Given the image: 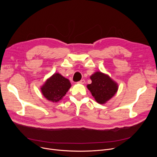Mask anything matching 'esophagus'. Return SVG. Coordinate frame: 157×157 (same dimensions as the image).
Wrapping results in <instances>:
<instances>
[{
	"label": "esophagus",
	"mask_w": 157,
	"mask_h": 157,
	"mask_svg": "<svg viewBox=\"0 0 157 157\" xmlns=\"http://www.w3.org/2000/svg\"><path fill=\"white\" fill-rule=\"evenodd\" d=\"M85 82V79H81V80H80V81L78 82V83H79V84H84Z\"/></svg>",
	"instance_id": "obj_1"
}]
</instances>
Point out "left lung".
Wrapping results in <instances>:
<instances>
[{"mask_svg":"<svg viewBox=\"0 0 157 157\" xmlns=\"http://www.w3.org/2000/svg\"><path fill=\"white\" fill-rule=\"evenodd\" d=\"M90 79L92 83L86 86L98 104H104L117 94L118 83L108 74L97 71L90 76Z\"/></svg>","mask_w":157,"mask_h":157,"instance_id":"8db88e82","label":"left lung"}]
</instances>
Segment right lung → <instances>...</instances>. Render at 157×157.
I'll return each mask as SVG.
<instances>
[{
	"label": "right lung",
	"mask_w": 157,
	"mask_h": 157,
	"mask_svg": "<svg viewBox=\"0 0 157 157\" xmlns=\"http://www.w3.org/2000/svg\"><path fill=\"white\" fill-rule=\"evenodd\" d=\"M71 86V84L68 79L59 73H55L41 86L40 91L48 101L58 102L65 96Z\"/></svg>",
	"instance_id": "add662e5"
}]
</instances>
